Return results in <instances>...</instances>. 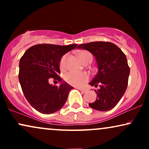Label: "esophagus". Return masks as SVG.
<instances>
[{
    "label": "esophagus",
    "mask_w": 149,
    "mask_h": 149,
    "mask_svg": "<svg viewBox=\"0 0 149 149\" xmlns=\"http://www.w3.org/2000/svg\"><path fill=\"white\" fill-rule=\"evenodd\" d=\"M78 90H79L80 91L83 92H86L88 91V90L87 89H84V88H78Z\"/></svg>",
    "instance_id": "34e87169"
}]
</instances>
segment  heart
Here are the masks:
<instances>
[{
    "label": "heart",
    "instance_id": "b5f03b06",
    "mask_svg": "<svg viewBox=\"0 0 149 149\" xmlns=\"http://www.w3.org/2000/svg\"><path fill=\"white\" fill-rule=\"evenodd\" d=\"M78 58L83 63L85 61L91 59L92 60V55L90 52L86 50L79 51L77 53ZM65 56L61 58L60 61V67L63 68L64 66ZM65 80L68 83L73 86H81L86 83L88 80V76L85 73H76V72H69L66 75Z\"/></svg>",
    "mask_w": 149,
    "mask_h": 149
}]
</instances>
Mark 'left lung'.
<instances>
[{"instance_id":"8db88e82","label":"left lung","mask_w":149,"mask_h":149,"mask_svg":"<svg viewBox=\"0 0 149 149\" xmlns=\"http://www.w3.org/2000/svg\"><path fill=\"white\" fill-rule=\"evenodd\" d=\"M78 49H86L96 59L98 72L89 84L100 86L97 100L89 106L95 110L107 111L113 109L127 89L130 68L125 54L110 42L97 41L81 44Z\"/></svg>"}]
</instances>
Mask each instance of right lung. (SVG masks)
Masks as SVG:
<instances>
[{
    "mask_svg": "<svg viewBox=\"0 0 149 149\" xmlns=\"http://www.w3.org/2000/svg\"><path fill=\"white\" fill-rule=\"evenodd\" d=\"M77 45H36L27 49L20 59L19 80L22 90L30 105L38 112L53 113L66 103L73 88L58 76L59 65L64 54ZM50 77L57 79L61 85L49 84Z\"/></svg>",
    "mask_w": 149,
    "mask_h": 149,
    "instance_id": "add662e5",
    "label": "right lung"
}]
</instances>
